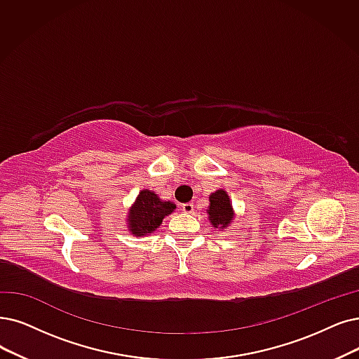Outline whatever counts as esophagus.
<instances>
[{"label":"esophagus","instance_id":"34e87169","mask_svg":"<svg viewBox=\"0 0 359 359\" xmlns=\"http://www.w3.org/2000/svg\"><path fill=\"white\" fill-rule=\"evenodd\" d=\"M181 209L185 212V213H191L194 210V205L193 203H184L181 205Z\"/></svg>","mask_w":359,"mask_h":359}]
</instances>
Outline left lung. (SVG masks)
<instances>
[{
	"label": "left lung",
	"instance_id": "1",
	"mask_svg": "<svg viewBox=\"0 0 359 359\" xmlns=\"http://www.w3.org/2000/svg\"><path fill=\"white\" fill-rule=\"evenodd\" d=\"M209 219L213 226H226L233 219V208L229 203V197L224 190L215 191L209 197Z\"/></svg>",
	"mask_w": 359,
	"mask_h": 359
}]
</instances>
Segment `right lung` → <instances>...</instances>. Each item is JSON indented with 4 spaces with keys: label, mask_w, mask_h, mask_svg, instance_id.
Returning <instances> with one entry per match:
<instances>
[{
    "label": "right lung",
    "mask_w": 359,
    "mask_h": 359,
    "mask_svg": "<svg viewBox=\"0 0 359 359\" xmlns=\"http://www.w3.org/2000/svg\"><path fill=\"white\" fill-rule=\"evenodd\" d=\"M175 208L177 206L172 202L161 200L154 191L142 190L130 210V217H128L130 225L128 226H130L133 234L146 236L153 233L162 224L163 218L174 212Z\"/></svg>",
    "instance_id": "obj_1"
}]
</instances>
